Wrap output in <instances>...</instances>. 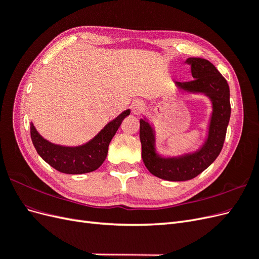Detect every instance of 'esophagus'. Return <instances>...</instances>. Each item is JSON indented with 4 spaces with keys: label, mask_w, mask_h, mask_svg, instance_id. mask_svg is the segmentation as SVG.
<instances>
[{
    "label": "esophagus",
    "mask_w": 259,
    "mask_h": 259,
    "mask_svg": "<svg viewBox=\"0 0 259 259\" xmlns=\"http://www.w3.org/2000/svg\"><path fill=\"white\" fill-rule=\"evenodd\" d=\"M145 110V105L139 100L133 101L132 104V112L134 114H140Z\"/></svg>",
    "instance_id": "obj_1"
}]
</instances>
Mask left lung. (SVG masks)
Returning a JSON list of instances; mask_svg holds the SVG:
<instances>
[{
  "label": "left lung",
  "mask_w": 259,
  "mask_h": 259,
  "mask_svg": "<svg viewBox=\"0 0 259 259\" xmlns=\"http://www.w3.org/2000/svg\"><path fill=\"white\" fill-rule=\"evenodd\" d=\"M186 62L191 66L194 80L175 82L176 88L186 93L203 94L209 98L213 108L204 143L193 152L165 158L156 152L155 131L152 125L146 117L139 121V137L145 165L152 175L169 182L192 179L216 160L224 146L231 113L229 85L216 67L204 58L190 57Z\"/></svg>",
  "instance_id": "1"
}]
</instances>
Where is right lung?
<instances>
[{"mask_svg": "<svg viewBox=\"0 0 259 259\" xmlns=\"http://www.w3.org/2000/svg\"><path fill=\"white\" fill-rule=\"evenodd\" d=\"M131 110L123 111L109 122L98 134L84 145L68 147L53 144L43 138L30 124L31 139L38 155L52 167L65 174H85L96 170L107 158L108 147L119 130L122 121L130 115Z\"/></svg>", "mask_w": 259, "mask_h": 259, "instance_id": "1", "label": "right lung"}]
</instances>
